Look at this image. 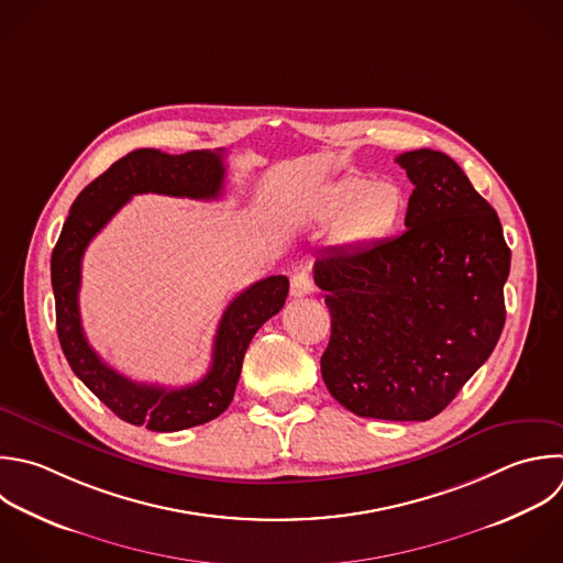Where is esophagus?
Listing matches in <instances>:
<instances>
[{
    "instance_id": "1",
    "label": "esophagus",
    "mask_w": 563,
    "mask_h": 563,
    "mask_svg": "<svg viewBox=\"0 0 563 563\" xmlns=\"http://www.w3.org/2000/svg\"><path fill=\"white\" fill-rule=\"evenodd\" d=\"M312 292V279L308 277V273H295L290 277V295L292 297H306Z\"/></svg>"
}]
</instances>
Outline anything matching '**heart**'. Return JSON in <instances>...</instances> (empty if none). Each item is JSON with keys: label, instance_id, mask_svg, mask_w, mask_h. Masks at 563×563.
<instances>
[{"label": "heart", "instance_id": "b5f03b06", "mask_svg": "<svg viewBox=\"0 0 563 563\" xmlns=\"http://www.w3.org/2000/svg\"><path fill=\"white\" fill-rule=\"evenodd\" d=\"M405 209V194L391 180L369 183L345 176L330 185L317 205V218H336L334 235L345 244L374 242L391 233Z\"/></svg>", "mask_w": 563, "mask_h": 563}]
</instances>
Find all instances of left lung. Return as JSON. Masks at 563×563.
Masks as SVG:
<instances>
[{"label": "left lung", "instance_id": "obj_1", "mask_svg": "<svg viewBox=\"0 0 563 563\" xmlns=\"http://www.w3.org/2000/svg\"><path fill=\"white\" fill-rule=\"evenodd\" d=\"M396 163L413 185L407 231L314 262L332 317L321 376L356 416L429 420L501 334L510 249L455 161L416 150Z\"/></svg>", "mask_w": 563, "mask_h": 563}]
</instances>
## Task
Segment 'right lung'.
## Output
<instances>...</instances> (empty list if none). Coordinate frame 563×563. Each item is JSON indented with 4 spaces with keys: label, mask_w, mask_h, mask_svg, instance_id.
<instances>
[{
    "label": "right lung",
    "mask_w": 563,
    "mask_h": 563,
    "mask_svg": "<svg viewBox=\"0 0 563 563\" xmlns=\"http://www.w3.org/2000/svg\"><path fill=\"white\" fill-rule=\"evenodd\" d=\"M222 154V150H216L172 156L158 150H136L123 156L79 194L53 251L57 334L73 372L121 420L136 427L145 424L152 431H180L205 424L231 405L246 347L255 332L284 308L288 279L273 275L240 292L220 319L213 361L205 378L169 389L125 378L92 350L79 312L81 260L92 238L136 194L218 200L227 174Z\"/></svg>",
    "instance_id": "obj_1"
}]
</instances>
